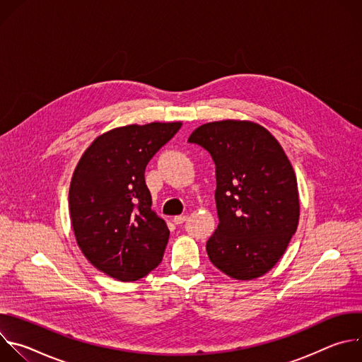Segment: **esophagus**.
Instances as JSON below:
<instances>
[{"label": "esophagus", "instance_id": "esophagus-1", "mask_svg": "<svg viewBox=\"0 0 362 362\" xmlns=\"http://www.w3.org/2000/svg\"><path fill=\"white\" fill-rule=\"evenodd\" d=\"M186 219H187L186 215H179V216L173 218V222H175V225H182L186 222Z\"/></svg>", "mask_w": 362, "mask_h": 362}]
</instances>
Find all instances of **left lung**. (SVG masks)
<instances>
[{
    "label": "left lung",
    "instance_id": "8db88e82",
    "mask_svg": "<svg viewBox=\"0 0 362 362\" xmlns=\"http://www.w3.org/2000/svg\"><path fill=\"white\" fill-rule=\"evenodd\" d=\"M189 143L215 162L219 225L206 242L211 262L230 278H259L275 267L296 232L295 172L276 139L252 122L206 123Z\"/></svg>",
    "mask_w": 362,
    "mask_h": 362
}]
</instances>
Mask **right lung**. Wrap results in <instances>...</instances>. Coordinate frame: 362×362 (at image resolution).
<instances>
[{"label":"right lung","mask_w":362,"mask_h":362,"mask_svg":"<svg viewBox=\"0 0 362 362\" xmlns=\"http://www.w3.org/2000/svg\"><path fill=\"white\" fill-rule=\"evenodd\" d=\"M180 127L177 122L110 130L74 170L69 204L77 243L93 267L115 279L137 281L163 259L170 232L151 211L144 170Z\"/></svg>","instance_id":"1"}]
</instances>
